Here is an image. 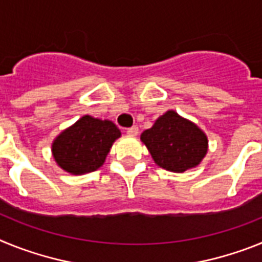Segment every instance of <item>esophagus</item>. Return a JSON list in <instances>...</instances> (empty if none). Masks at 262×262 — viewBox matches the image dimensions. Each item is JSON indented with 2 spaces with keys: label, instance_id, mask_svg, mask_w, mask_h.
<instances>
[{
  "label": "esophagus",
  "instance_id": "1",
  "mask_svg": "<svg viewBox=\"0 0 262 262\" xmlns=\"http://www.w3.org/2000/svg\"><path fill=\"white\" fill-rule=\"evenodd\" d=\"M139 134V128L136 126L134 127H129V128H127V135L129 136H136Z\"/></svg>",
  "mask_w": 262,
  "mask_h": 262
}]
</instances>
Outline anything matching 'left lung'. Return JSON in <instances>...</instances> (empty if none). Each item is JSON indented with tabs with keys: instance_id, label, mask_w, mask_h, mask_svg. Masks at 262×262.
Wrapping results in <instances>:
<instances>
[{
	"instance_id": "obj_1",
	"label": "left lung",
	"mask_w": 262,
	"mask_h": 262,
	"mask_svg": "<svg viewBox=\"0 0 262 262\" xmlns=\"http://www.w3.org/2000/svg\"><path fill=\"white\" fill-rule=\"evenodd\" d=\"M140 140L160 168L184 173L196 168L209 151V139L194 122L168 110L143 131Z\"/></svg>"
}]
</instances>
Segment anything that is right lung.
Here are the masks:
<instances>
[{
	"label": "right lung",
	"mask_w": 262,
	"mask_h": 262,
	"mask_svg": "<svg viewBox=\"0 0 262 262\" xmlns=\"http://www.w3.org/2000/svg\"><path fill=\"white\" fill-rule=\"evenodd\" d=\"M120 135L114 122L84 115L55 138L51 151L62 170L75 176L86 174L103 165Z\"/></svg>",
	"instance_id": "1"
}]
</instances>
